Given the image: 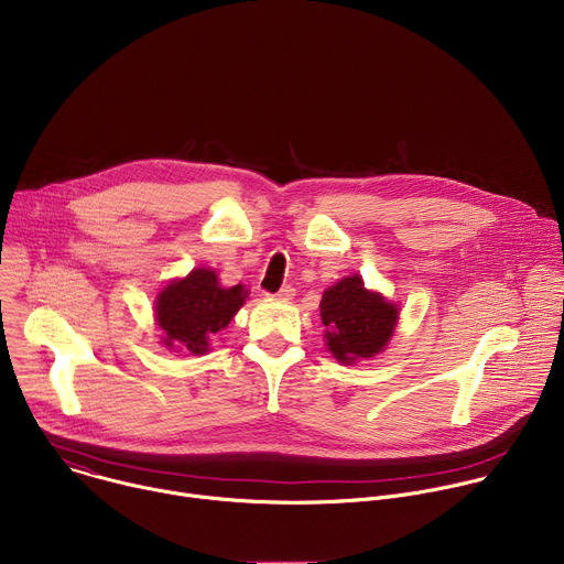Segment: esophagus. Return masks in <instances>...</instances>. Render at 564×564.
<instances>
[{
  "mask_svg": "<svg viewBox=\"0 0 564 564\" xmlns=\"http://www.w3.org/2000/svg\"><path fill=\"white\" fill-rule=\"evenodd\" d=\"M294 288L292 285H283L279 292H276V299H281V301H290V299H294Z\"/></svg>",
  "mask_w": 564,
  "mask_h": 564,
  "instance_id": "esophagus-1",
  "label": "esophagus"
}]
</instances>
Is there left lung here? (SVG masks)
<instances>
[{
    "instance_id": "obj_1",
    "label": "left lung",
    "mask_w": 564,
    "mask_h": 564,
    "mask_svg": "<svg viewBox=\"0 0 564 564\" xmlns=\"http://www.w3.org/2000/svg\"><path fill=\"white\" fill-rule=\"evenodd\" d=\"M321 321L326 326V344L341 364H355L379 355L399 318V307L379 292L364 288L359 274L330 285L318 303Z\"/></svg>"
}]
</instances>
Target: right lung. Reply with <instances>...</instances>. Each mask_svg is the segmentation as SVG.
I'll use <instances>...</instances> for the list:
<instances>
[{
  "label": "right lung",
  "instance_id": "1",
  "mask_svg": "<svg viewBox=\"0 0 564 564\" xmlns=\"http://www.w3.org/2000/svg\"><path fill=\"white\" fill-rule=\"evenodd\" d=\"M243 285L223 288L218 274L207 268L192 270L163 288L155 299V321L170 350L205 355L209 339L223 330L246 303Z\"/></svg>",
  "mask_w": 564,
  "mask_h": 564
}]
</instances>
